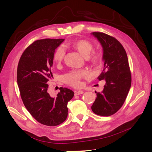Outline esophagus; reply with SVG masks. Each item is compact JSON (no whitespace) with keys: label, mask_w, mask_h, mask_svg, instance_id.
Instances as JSON below:
<instances>
[{"label":"esophagus","mask_w":152,"mask_h":152,"mask_svg":"<svg viewBox=\"0 0 152 152\" xmlns=\"http://www.w3.org/2000/svg\"><path fill=\"white\" fill-rule=\"evenodd\" d=\"M84 92L82 91H75V96H77V95H80V94H83Z\"/></svg>","instance_id":"esophagus-1"}]
</instances>
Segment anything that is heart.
Wrapping results in <instances>:
<instances>
[{"instance_id":"heart-1","label":"heart","mask_w":152,"mask_h":152,"mask_svg":"<svg viewBox=\"0 0 152 152\" xmlns=\"http://www.w3.org/2000/svg\"><path fill=\"white\" fill-rule=\"evenodd\" d=\"M72 46L77 49L80 54L85 58H88L90 61L94 64H98L102 61V56L98 52H93L91 54L93 45L89 41L85 39H78L73 42ZM65 56V50L63 47L58 48L54 52L53 59L58 65H59ZM89 76V73L86 70H72L63 77V80L66 84L74 87H79L82 85V79Z\"/></svg>"}]
</instances>
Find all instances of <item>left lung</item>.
<instances>
[{"label": "left lung", "instance_id": "obj_1", "mask_svg": "<svg viewBox=\"0 0 152 152\" xmlns=\"http://www.w3.org/2000/svg\"><path fill=\"white\" fill-rule=\"evenodd\" d=\"M91 34L103 48L104 70L98 79L105 81L102 93L96 92L97 97L91 109L96 115L108 117L115 113L125 102L131 86V73L126 50L115 38L102 32Z\"/></svg>", "mask_w": 152, "mask_h": 152}]
</instances>
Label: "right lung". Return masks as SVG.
<instances>
[{"mask_svg":"<svg viewBox=\"0 0 152 152\" xmlns=\"http://www.w3.org/2000/svg\"><path fill=\"white\" fill-rule=\"evenodd\" d=\"M63 39L35 41L23 53L17 69V82L25 107L35 120L43 125L56 126L68 116L67 103L73 91L60 87L56 98L48 93L47 82L53 78L51 67L55 50Z\"/></svg>","mask_w":152,"mask_h":152,"instance_id":"1","label":"right lung"}]
</instances>
